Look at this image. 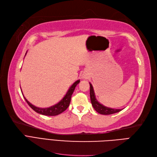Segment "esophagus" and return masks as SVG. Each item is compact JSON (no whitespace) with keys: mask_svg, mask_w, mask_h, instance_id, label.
<instances>
[{"mask_svg":"<svg viewBox=\"0 0 157 157\" xmlns=\"http://www.w3.org/2000/svg\"><path fill=\"white\" fill-rule=\"evenodd\" d=\"M82 77L86 78V75H82Z\"/></svg>","mask_w":157,"mask_h":157,"instance_id":"esophagus-1","label":"esophagus"}]
</instances>
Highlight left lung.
I'll use <instances>...</instances> for the list:
<instances>
[{"mask_svg":"<svg viewBox=\"0 0 157 157\" xmlns=\"http://www.w3.org/2000/svg\"><path fill=\"white\" fill-rule=\"evenodd\" d=\"M89 84H90V101L92 103V105H93V108L97 113H98L99 114L106 115V114H112L117 113L121 111L122 109H115L109 108V107H106V106L101 104V103L97 100L96 97H95L94 91L93 86H92V85H91V83L89 82Z\"/></svg>","mask_w":157,"mask_h":157,"instance_id":"8db88e82","label":"left lung"}]
</instances>
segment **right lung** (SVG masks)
Listing matches in <instances>:
<instances>
[{
	"label": "right lung",
	"mask_w": 157,
	"mask_h": 157,
	"mask_svg": "<svg viewBox=\"0 0 157 157\" xmlns=\"http://www.w3.org/2000/svg\"><path fill=\"white\" fill-rule=\"evenodd\" d=\"M79 82H80V80H78V81H75L71 86L69 89L68 90L67 94L64 95V97H63L62 100L60 101L58 103H57V104L53 105L52 106H50V107H48V108L36 107V106H34L33 105L31 104V103L29 102L27 100H26V98L25 97L24 98L25 99L26 102H27V104L30 106V107L33 109L34 111L36 112L37 113H39L40 114H43V115H47V116H56L64 112V110L68 107V106H69L70 102H71L72 94L73 93L76 86L77 85Z\"/></svg>",
	"instance_id": "right-lung-1"
}]
</instances>
